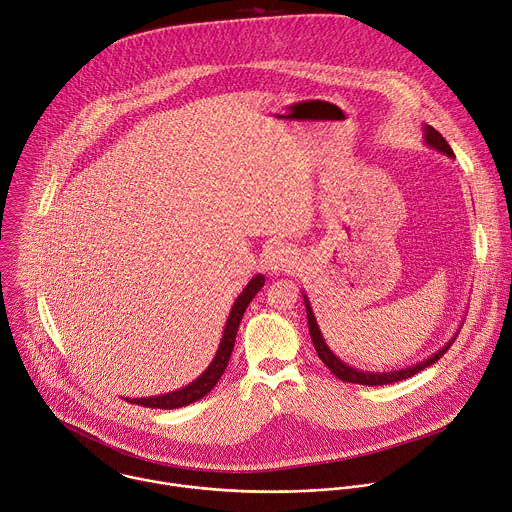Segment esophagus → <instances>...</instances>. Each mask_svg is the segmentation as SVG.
Segmentation results:
<instances>
[{
    "instance_id": "obj_1",
    "label": "esophagus",
    "mask_w": 512,
    "mask_h": 512,
    "mask_svg": "<svg viewBox=\"0 0 512 512\" xmlns=\"http://www.w3.org/2000/svg\"><path fill=\"white\" fill-rule=\"evenodd\" d=\"M298 251L287 245H273L265 251V267L271 273H289L298 265Z\"/></svg>"
}]
</instances>
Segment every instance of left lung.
Masks as SVG:
<instances>
[{
	"mask_svg": "<svg viewBox=\"0 0 512 512\" xmlns=\"http://www.w3.org/2000/svg\"><path fill=\"white\" fill-rule=\"evenodd\" d=\"M423 143L429 145L431 150L440 152V154H444V156H448V158H452V160L456 158L454 152H452V148H450V143L442 137L440 131H435L431 125H423ZM302 296H304V304H306L308 326H310V336H312L314 348H316L320 360L330 369V373L336 375V377H338L340 381H344V383H356V385L375 387V385H387V383H397V381L409 379V377L417 375L419 371L427 369L429 364L440 360V356H444V352L454 344V340H456V336H458V332H460V330H456L454 336H452L444 346H440L435 352H431L427 358H423V360H419V362H415V364H409V367H405V369H397V371H364V369L352 367V364L344 362L342 358H338V356L330 350L326 338L322 336V330H320V326H318V320H316V316H314V310H312V304H310V300H308V296H306V291H302ZM462 324H464V322H462Z\"/></svg>",
	"mask_w": 512,
	"mask_h": 512,
	"instance_id": "obj_1",
	"label": "left lung"
}]
</instances>
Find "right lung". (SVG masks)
I'll use <instances>...</instances> for the list:
<instances>
[{
	"mask_svg": "<svg viewBox=\"0 0 512 512\" xmlns=\"http://www.w3.org/2000/svg\"><path fill=\"white\" fill-rule=\"evenodd\" d=\"M265 285V275L257 273L237 296L229 318L225 322V330H223V338L221 344H218L214 358L210 360L208 367L204 369L202 375H198L192 383H188L186 387H180L172 393H164V395H156V397H139V399H129L125 397V401L129 403H137L143 407H154V409H178L184 405H190L198 399H202L204 395H208L212 391V387L218 383V379L223 377L229 358L233 354V346H235V338H237V330L241 324V318L247 310V306L251 304V300L257 296V291Z\"/></svg>",
	"mask_w": 512,
	"mask_h": 512,
	"instance_id": "obj_1",
	"label": "right lung"
}]
</instances>
